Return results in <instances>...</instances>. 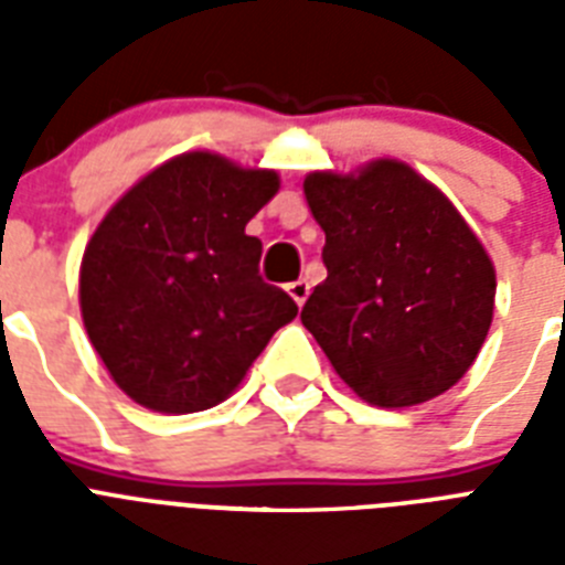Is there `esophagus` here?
Returning a JSON list of instances; mask_svg holds the SVG:
<instances>
[{
  "label": "esophagus",
  "mask_w": 565,
  "mask_h": 565,
  "mask_svg": "<svg viewBox=\"0 0 565 565\" xmlns=\"http://www.w3.org/2000/svg\"><path fill=\"white\" fill-rule=\"evenodd\" d=\"M287 292H290L292 296V301H296V305H305V301H308V296H310V284L305 281V278H299V281H292V284H287Z\"/></svg>",
  "instance_id": "1"
}]
</instances>
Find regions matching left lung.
Returning <instances> with one entry per match:
<instances>
[{
    "label": "left lung",
    "mask_w": 565,
    "mask_h": 565,
    "mask_svg": "<svg viewBox=\"0 0 565 565\" xmlns=\"http://www.w3.org/2000/svg\"><path fill=\"white\" fill-rule=\"evenodd\" d=\"M328 278L301 322L354 393L411 407L455 386L492 322L495 269L455 204L402 161L310 172Z\"/></svg>",
    "instance_id": "8db88e82"
}]
</instances>
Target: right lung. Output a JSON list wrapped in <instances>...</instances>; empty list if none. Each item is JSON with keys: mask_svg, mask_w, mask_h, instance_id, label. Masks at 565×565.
Returning a JSON list of instances; mask_svg holds the SVG:
<instances>
[{"mask_svg": "<svg viewBox=\"0 0 565 565\" xmlns=\"http://www.w3.org/2000/svg\"><path fill=\"white\" fill-rule=\"evenodd\" d=\"M278 175L188 152L128 190L84 248L82 317L119 390L158 413L234 393L296 301L260 278L246 225Z\"/></svg>", "mask_w": 565, "mask_h": 565, "instance_id": "add662e5", "label": "right lung"}]
</instances>
